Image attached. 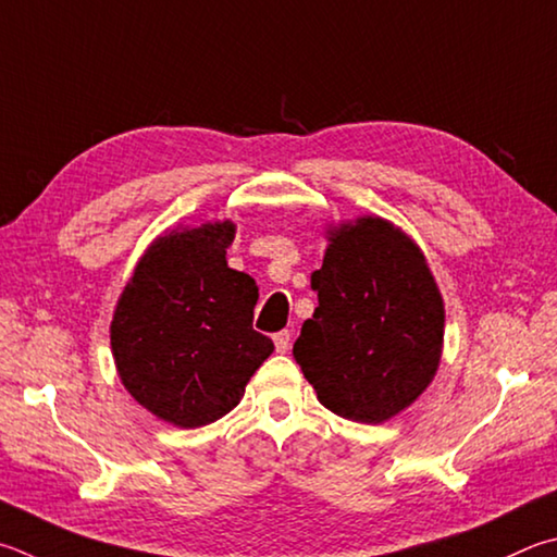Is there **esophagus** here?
Returning <instances> with one entry per match:
<instances>
[{
  "label": "esophagus",
  "mask_w": 557,
  "mask_h": 557,
  "mask_svg": "<svg viewBox=\"0 0 557 557\" xmlns=\"http://www.w3.org/2000/svg\"><path fill=\"white\" fill-rule=\"evenodd\" d=\"M272 341H275V348L277 352H287L289 350V343H292V333L289 331H280L272 336Z\"/></svg>",
  "instance_id": "1"
}]
</instances>
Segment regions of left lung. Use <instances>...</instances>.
<instances>
[{
    "label": "left lung",
    "mask_w": 557,
    "mask_h": 557,
    "mask_svg": "<svg viewBox=\"0 0 557 557\" xmlns=\"http://www.w3.org/2000/svg\"><path fill=\"white\" fill-rule=\"evenodd\" d=\"M326 240L311 275L319 307L292 352L329 411L382 423L436 377L446 333L441 289L417 240L389 219L326 224Z\"/></svg>",
    "instance_id": "8db88e82"
}]
</instances>
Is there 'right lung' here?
I'll list each match as a JSON object with an SVG mask.
<instances>
[{"mask_svg":"<svg viewBox=\"0 0 557 557\" xmlns=\"http://www.w3.org/2000/svg\"><path fill=\"white\" fill-rule=\"evenodd\" d=\"M234 238L231 219L163 231L136 262L111 319L121 384L180 429L226 417L275 350L252 331L256 280L226 262Z\"/></svg>","mask_w":557,"mask_h":557,"instance_id":"add662e5","label":"right lung"}]
</instances>
